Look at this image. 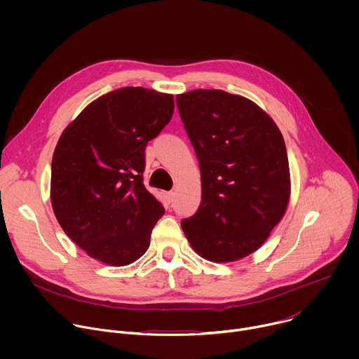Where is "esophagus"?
<instances>
[{
	"mask_svg": "<svg viewBox=\"0 0 359 359\" xmlns=\"http://www.w3.org/2000/svg\"><path fill=\"white\" fill-rule=\"evenodd\" d=\"M175 194H176V193H175L173 190H170V191H168V193H166V198H168V201H169V203H170V201H173Z\"/></svg>",
	"mask_w": 359,
	"mask_h": 359,
	"instance_id": "esophagus-1",
	"label": "esophagus"
}]
</instances>
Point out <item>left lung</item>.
Returning a JSON list of instances; mask_svg holds the SVG:
<instances>
[{
  "instance_id": "obj_1",
  "label": "left lung",
  "mask_w": 359,
  "mask_h": 359,
  "mask_svg": "<svg viewBox=\"0 0 359 359\" xmlns=\"http://www.w3.org/2000/svg\"><path fill=\"white\" fill-rule=\"evenodd\" d=\"M176 104L201 173V203L182 229L204 259H243L267 240L287 209L283 135L251 100L220 89L190 90Z\"/></svg>"
}]
</instances>
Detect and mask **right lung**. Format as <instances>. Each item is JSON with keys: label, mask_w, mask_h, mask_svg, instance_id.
Here are the masks:
<instances>
[{"label": "right lung", "mask_w": 359, "mask_h": 359, "mask_svg": "<svg viewBox=\"0 0 359 359\" xmlns=\"http://www.w3.org/2000/svg\"><path fill=\"white\" fill-rule=\"evenodd\" d=\"M173 111V95L121 88L93 100L60 137L50 201L65 234L92 259L128 266L147 250L165 208L143 184L144 149Z\"/></svg>", "instance_id": "obj_1"}]
</instances>
